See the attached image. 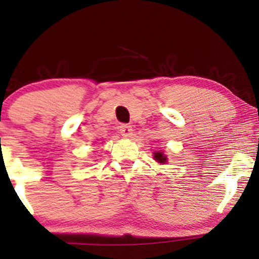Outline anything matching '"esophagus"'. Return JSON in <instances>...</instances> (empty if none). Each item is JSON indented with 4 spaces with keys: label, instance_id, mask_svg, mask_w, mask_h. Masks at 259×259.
<instances>
[{
    "label": "esophagus",
    "instance_id": "esophagus-1",
    "mask_svg": "<svg viewBox=\"0 0 259 259\" xmlns=\"http://www.w3.org/2000/svg\"><path fill=\"white\" fill-rule=\"evenodd\" d=\"M119 132H120L121 135L124 136V138H130V136L133 135L132 126L126 125V124H123V125L119 126Z\"/></svg>",
    "mask_w": 259,
    "mask_h": 259
}]
</instances>
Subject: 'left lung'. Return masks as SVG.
I'll use <instances>...</instances> for the list:
<instances>
[{
	"mask_svg": "<svg viewBox=\"0 0 259 259\" xmlns=\"http://www.w3.org/2000/svg\"><path fill=\"white\" fill-rule=\"evenodd\" d=\"M153 159L156 160L159 164H167L168 157L165 156V153L163 151H154L153 152Z\"/></svg>",
	"mask_w": 259,
	"mask_h": 259,
	"instance_id": "1",
	"label": "left lung"
}]
</instances>
